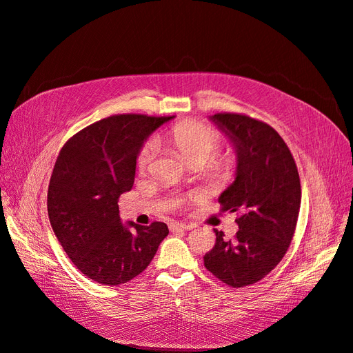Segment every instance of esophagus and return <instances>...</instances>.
Listing matches in <instances>:
<instances>
[{
    "label": "esophagus",
    "mask_w": 353,
    "mask_h": 353,
    "mask_svg": "<svg viewBox=\"0 0 353 353\" xmlns=\"http://www.w3.org/2000/svg\"><path fill=\"white\" fill-rule=\"evenodd\" d=\"M191 228H194L192 224H182V223H171V224H170V230H171V232L191 230Z\"/></svg>",
    "instance_id": "1"
}]
</instances>
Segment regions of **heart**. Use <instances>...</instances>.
<instances>
[{
	"label": "heart",
	"instance_id": "heart-1",
	"mask_svg": "<svg viewBox=\"0 0 353 353\" xmlns=\"http://www.w3.org/2000/svg\"><path fill=\"white\" fill-rule=\"evenodd\" d=\"M167 139L168 143L177 147L190 165L191 163L206 165L210 160L209 168L215 177L225 179L232 174L236 163L234 157L232 154L215 157L221 144V135L218 130L204 125V123L195 120L179 121L167 130ZM154 154H157V145L153 141H147L138 153V168L145 170L149 167L154 159Z\"/></svg>",
	"mask_w": 353,
	"mask_h": 353
}]
</instances>
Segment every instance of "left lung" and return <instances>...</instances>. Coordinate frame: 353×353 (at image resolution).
Wrapping results in <instances>:
<instances>
[{"instance_id": "1", "label": "left lung", "mask_w": 353, "mask_h": 353, "mask_svg": "<svg viewBox=\"0 0 353 353\" xmlns=\"http://www.w3.org/2000/svg\"><path fill=\"white\" fill-rule=\"evenodd\" d=\"M209 119L236 152L234 180L218 201L223 212H239V230L234 239L215 230L204 266L230 288H245L265 278L289 250L301 208L299 174L288 144L266 123L232 112Z\"/></svg>"}]
</instances>
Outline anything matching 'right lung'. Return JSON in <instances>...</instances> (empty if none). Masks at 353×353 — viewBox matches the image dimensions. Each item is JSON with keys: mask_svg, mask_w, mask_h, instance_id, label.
Masks as SVG:
<instances>
[{"mask_svg": "<svg viewBox=\"0 0 353 353\" xmlns=\"http://www.w3.org/2000/svg\"><path fill=\"white\" fill-rule=\"evenodd\" d=\"M173 117L119 114L73 135L48 188L52 230L81 272L106 285L128 283L150 265L168 234L163 223H121L119 196L130 191L144 141Z\"/></svg>", "mask_w": 353, "mask_h": 353, "instance_id": "add662e5", "label": "right lung"}]
</instances>
